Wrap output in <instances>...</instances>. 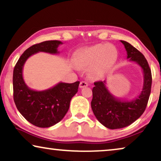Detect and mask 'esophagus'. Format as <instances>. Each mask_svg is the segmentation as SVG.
<instances>
[{
  "label": "esophagus",
  "mask_w": 161,
  "mask_h": 161,
  "mask_svg": "<svg viewBox=\"0 0 161 161\" xmlns=\"http://www.w3.org/2000/svg\"><path fill=\"white\" fill-rule=\"evenodd\" d=\"M88 86V83L86 82V81H81L80 83V85H79V87L80 88V89H82V88H84V87H86Z\"/></svg>",
  "instance_id": "esophagus-1"
}]
</instances>
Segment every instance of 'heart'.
Wrapping results in <instances>:
<instances>
[{
  "mask_svg": "<svg viewBox=\"0 0 161 161\" xmlns=\"http://www.w3.org/2000/svg\"><path fill=\"white\" fill-rule=\"evenodd\" d=\"M117 51L112 45L98 44L83 49L76 54L77 67L90 69L89 75L96 79L104 76L116 63Z\"/></svg>",
  "mask_w": 161,
  "mask_h": 161,
  "instance_id": "1",
  "label": "heart"
}]
</instances>
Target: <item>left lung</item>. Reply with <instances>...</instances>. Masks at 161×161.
Here are the masks:
<instances>
[{"instance_id":"1","label":"left lung","mask_w":161,"mask_h":161,"mask_svg":"<svg viewBox=\"0 0 161 161\" xmlns=\"http://www.w3.org/2000/svg\"><path fill=\"white\" fill-rule=\"evenodd\" d=\"M121 42L126 49L127 58L142 67L144 84L139 95L128 101L115 97L107 89L105 80L94 82L92 109L99 122L112 130L128 126L142 115L148 103L152 86L151 69L144 55L127 42L121 40Z\"/></svg>"}]
</instances>
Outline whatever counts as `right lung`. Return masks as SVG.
<instances>
[{
    "instance_id": "1",
    "label": "right lung",
    "mask_w": 161,
    "mask_h": 161,
    "mask_svg": "<svg viewBox=\"0 0 161 161\" xmlns=\"http://www.w3.org/2000/svg\"><path fill=\"white\" fill-rule=\"evenodd\" d=\"M61 44V41L50 40L32 45L21 55L13 71V96L17 108L26 120L39 127H51L62 119L80 82H61L49 89L35 91L23 80V66L31 56L38 52L58 53V47Z\"/></svg>"
}]
</instances>
